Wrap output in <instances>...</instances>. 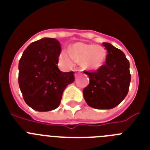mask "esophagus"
I'll return each instance as SVG.
<instances>
[{
  "instance_id": "34e87169",
  "label": "esophagus",
  "mask_w": 150,
  "mask_h": 150,
  "mask_svg": "<svg viewBox=\"0 0 150 150\" xmlns=\"http://www.w3.org/2000/svg\"><path fill=\"white\" fill-rule=\"evenodd\" d=\"M81 70H79V69H75V70H74V72H75V74H74V76H77V74H79V73L81 72Z\"/></svg>"
}]
</instances>
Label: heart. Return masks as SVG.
<instances>
[{"label":"heart","instance_id":"1","mask_svg":"<svg viewBox=\"0 0 150 150\" xmlns=\"http://www.w3.org/2000/svg\"><path fill=\"white\" fill-rule=\"evenodd\" d=\"M106 55V50L101 46L76 43L73 45L71 52H62L60 59L67 64H71L74 59L77 62H81L84 68L97 70L104 64Z\"/></svg>","mask_w":150,"mask_h":150}]
</instances>
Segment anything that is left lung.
Instances as JSON below:
<instances>
[{
    "instance_id": "8db88e82",
    "label": "left lung",
    "mask_w": 150,
    "mask_h": 150,
    "mask_svg": "<svg viewBox=\"0 0 150 150\" xmlns=\"http://www.w3.org/2000/svg\"><path fill=\"white\" fill-rule=\"evenodd\" d=\"M107 50L105 64L95 72L85 71L89 84L83 90L89 107L110 110L121 103L128 92L131 74L130 64L123 52L109 43H103Z\"/></svg>"
}]
</instances>
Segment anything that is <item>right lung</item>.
Instances as JSON below:
<instances>
[{"label": "right lung", "mask_w": 150, "mask_h": 150, "mask_svg": "<svg viewBox=\"0 0 150 150\" xmlns=\"http://www.w3.org/2000/svg\"><path fill=\"white\" fill-rule=\"evenodd\" d=\"M61 44L54 38L30 43L18 62V85L26 104L46 112L56 109L67 85L74 82V72H62L57 64Z\"/></svg>", "instance_id": "right-lung-1"}]
</instances>
